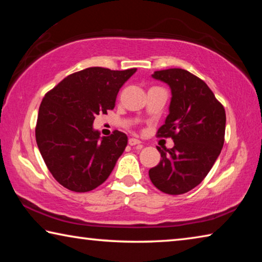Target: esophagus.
<instances>
[{
	"label": "esophagus",
	"mask_w": 262,
	"mask_h": 262,
	"mask_svg": "<svg viewBox=\"0 0 262 262\" xmlns=\"http://www.w3.org/2000/svg\"><path fill=\"white\" fill-rule=\"evenodd\" d=\"M128 143H129V145H139L141 144V141L139 139H135V137H130L129 140H128Z\"/></svg>",
	"instance_id": "34e87169"
}]
</instances>
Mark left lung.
I'll return each instance as SVG.
<instances>
[{
  "label": "left lung",
  "instance_id": "left-lung-1",
  "mask_svg": "<svg viewBox=\"0 0 262 262\" xmlns=\"http://www.w3.org/2000/svg\"><path fill=\"white\" fill-rule=\"evenodd\" d=\"M152 77L171 88L170 114L156 136L171 137L174 147H157L162 158L149 170V178L163 193L180 195L206 178L221 154L225 110L206 82L187 70H157Z\"/></svg>",
  "mask_w": 262,
  "mask_h": 262
}]
</instances>
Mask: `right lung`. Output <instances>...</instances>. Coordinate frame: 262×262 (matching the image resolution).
Wrapping results in <instances>:
<instances>
[{"label": "right lung", "instance_id": "right-lung-1", "mask_svg": "<svg viewBox=\"0 0 262 262\" xmlns=\"http://www.w3.org/2000/svg\"><path fill=\"white\" fill-rule=\"evenodd\" d=\"M135 72L86 68L63 78L43 97L35 140L47 168L63 187L84 193L108 178L127 135L114 130L99 139L92 123L96 115L114 108L119 90Z\"/></svg>", "mask_w": 262, "mask_h": 262}]
</instances>
